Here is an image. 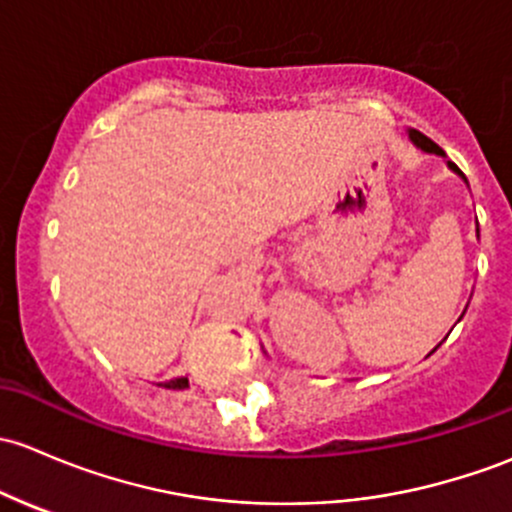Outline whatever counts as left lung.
Returning <instances> with one entry per match:
<instances>
[{
    "mask_svg": "<svg viewBox=\"0 0 512 512\" xmlns=\"http://www.w3.org/2000/svg\"><path fill=\"white\" fill-rule=\"evenodd\" d=\"M407 135H409V140H412V142H414V145H416V147H419V150H421V152H429V155H439V157H444V160H446V152H444V150H441V147H439V145H436V142H434V140H429V138H426V135H421V133H419V130L409 128V130H407ZM446 167H449V170H451V172H456V175H458V177H461V179H463V182H466V184H468V179H466V177H463V172H461V170H458V167H456V165H453V162H449V160H446ZM476 234H478V221H476ZM434 350H436V347H434ZM434 350H431V352H434ZM431 352H429V355H431Z\"/></svg>",
    "mask_w": 512,
    "mask_h": 512,
    "instance_id": "obj_1",
    "label": "left lung"
}]
</instances>
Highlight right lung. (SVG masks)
<instances>
[{
  "mask_svg": "<svg viewBox=\"0 0 512 512\" xmlns=\"http://www.w3.org/2000/svg\"><path fill=\"white\" fill-rule=\"evenodd\" d=\"M160 387H165V389H187L189 379L187 377H175V379H170V382H160Z\"/></svg>",
  "mask_w": 512,
  "mask_h": 512,
  "instance_id": "obj_1",
  "label": "right lung"
}]
</instances>
